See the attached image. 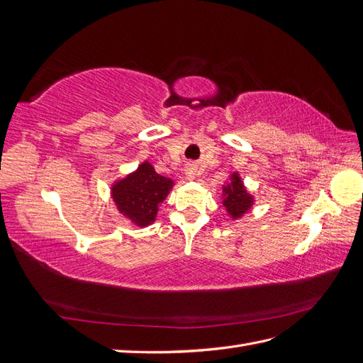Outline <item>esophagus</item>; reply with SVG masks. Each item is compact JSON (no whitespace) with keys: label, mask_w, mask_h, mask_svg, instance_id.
<instances>
[{"label":"esophagus","mask_w":363,"mask_h":363,"mask_svg":"<svg viewBox=\"0 0 363 363\" xmlns=\"http://www.w3.org/2000/svg\"><path fill=\"white\" fill-rule=\"evenodd\" d=\"M184 175H186V179H189V180H194L196 177V168H195L194 163L186 164V167H184Z\"/></svg>","instance_id":"34e87169"}]
</instances>
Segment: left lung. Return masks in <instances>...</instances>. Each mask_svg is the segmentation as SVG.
Listing matches in <instances>:
<instances>
[{"label":"left lung","mask_w":363,"mask_h":363,"mask_svg":"<svg viewBox=\"0 0 363 363\" xmlns=\"http://www.w3.org/2000/svg\"><path fill=\"white\" fill-rule=\"evenodd\" d=\"M252 204H255V196L247 191L239 172H233L228 177V183L223 186V206L225 212L232 219L242 218Z\"/></svg>","instance_id":"obj_1"}]
</instances>
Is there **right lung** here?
Masks as SVG:
<instances>
[{"mask_svg":"<svg viewBox=\"0 0 363 363\" xmlns=\"http://www.w3.org/2000/svg\"><path fill=\"white\" fill-rule=\"evenodd\" d=\"M174 180L163 177L145 160L138 169L112 184V199L119 213L138 227L156 221L159 206L174 188Z\"/></svg>","mask_w":363,"mask_h":363,"instance_id":"add662e5","label":"right lung"}]
</instances>
